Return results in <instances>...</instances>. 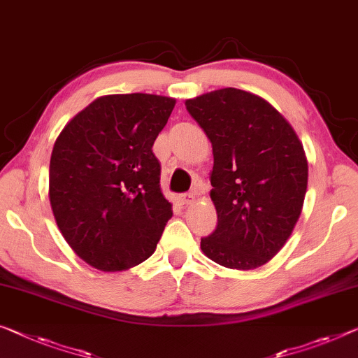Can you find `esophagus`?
<instances>
[{"label": "esophagus", "mask_w": 358, "mask_h": 358, "mask_svg": "<svg viewBox=\"0 0 358 358\" xmlns=\"http://www.w3.org/2000/svg\"><path fill=\"white\" fill-rule=\"evenodd\" d=\"M179 201L180 205H190V203L195 201V194H192V192H189V194H182L179 196Z\"/></svg>", "instance_id": "34e87169"}]
</instances>
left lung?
I'll return each instance as SVG.
<instances>
[{
	"mask_svg": "<svg viewBox=\"0 0 358 358\" xmlns=\"http://www.w3.org/2000/svg\"><path fill=\"white\" fill-rule=\"evenodd\" d=\"M185 107L211 141L217 225L201 250L238 271L271 261L293 232L307 190V160L289 123L251 92L225 87Z\"/></svg>",
	"mask_w": 358,
	"mask_h": 358,
	"instance_id": "obj_1",
	"label": "left lung"
}]
</instances>
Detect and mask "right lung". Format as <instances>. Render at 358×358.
I'll list each match as a JSON object with an SVG mask.
<instances>
[{
    "instance_id": "add662e5",
    "label": "right lung",
    "mask_w": 358,
    "mask_h": 358,
    "mask_svg": "<svg viewBox=\"0 0 358 358\" xmlns=\"http://www.w3.org/2000/svg\"><path fill=\"white\" fill-rule=\"evenodd\" d=\"M174 103L141 92L96 99L54 144V217L71 250L99 271H123L150 257L173 216L152 147Z\"/></svg>"
}]
</instances>
